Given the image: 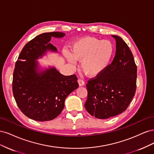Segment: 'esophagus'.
Segmentation results:
<instances>
[{"label": "esophagus", "mask_w": 154, "mask_h": 154, "mask_svg": "<svg viewBox=\"0 0 154 154\" xmlns=\"http://www.w3.org/2000/svg\"><path fill=\"white\" fill-rule=\"evenodd\" d=\"M78 82L79 86H80V87L83 86V85H85V82L83 81V80H82V79H78Z\"/></svg>", "instance_id": "esophagus-1"}]
</instances>
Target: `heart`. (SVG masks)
<instances>
[{"instance_id": "1", "label": "heart", "mask_w": 154, "mask_h": 154, "mask_svg": "<svg viewBox=\"0 0 154 154\" xmlns=\"http://www.w3.org/2000/svg\"><path fill=\"white\" fill-rule=\"evenodd\" d=\"M115 52L114 44L109 40L86 36L78 40L71 47V53H65L68 61L74 64L81 62V69L87 76L96 77L109 67Z\"/></svg>"}]
</instances>
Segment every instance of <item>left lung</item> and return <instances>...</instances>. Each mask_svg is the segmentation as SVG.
Returning a JSON list of instances; mask_svg holds the SVG:
<instances>
[{
	"instance_id": "obj_1",
	"label": "left lung",
	"mask_w": 154,
	"mask_h": 154,
	"mask_svg": "<svg viewBox=\"0 0 154 154\" xmlns=\"http://www.w3.org/2000/svg\"><path fill=\"white\" fill-rule=\"evenodd\" d=\"M116 44V54L109 67L86 85L85 108L91 116L108 119L127 109L136 90L137 66L128 46L121 37L112 35Z\"/></svg>"
}]
</instances>
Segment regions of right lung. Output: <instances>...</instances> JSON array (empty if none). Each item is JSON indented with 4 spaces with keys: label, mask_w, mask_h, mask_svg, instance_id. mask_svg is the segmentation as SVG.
<instances>
[{
    "label": "right lung",
    "mask_w": 154,
    "mask_h": 154,
    "mask_svg": "<svg viewBox=\"0 0 154 154\" xmlns=\"http://www.w3.org/2000/svg\"><path fill=\"white\" fill-rule=\"evenodd\" d=\"M64 32H44L23 48L13 77V93L18 108L37 122L53 120L60 114L69 94L78 87L75 74L64 76L54 67L41 70L36 60L48 50L57 52L49 43L51 37L62 38Z\"/></svg>",
    "instance_id": "add662e5"
}]
</instances>
